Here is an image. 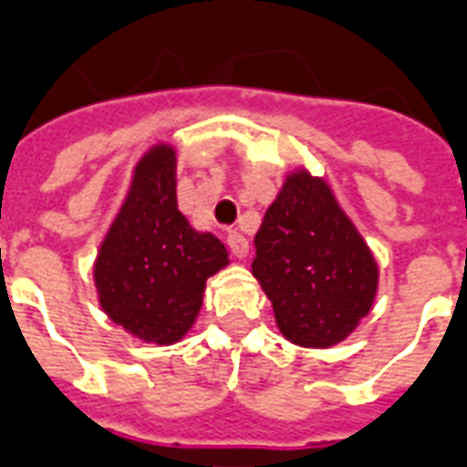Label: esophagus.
<instances>
[{
  "instance_id": "obj_1",
  "label": "esophagus",
  "mask_w": 467,
  "mask_h": 467,
  "mask_svg": "<svg viewBox=\"0 0 467 467\" xmlns=\"http://www.w3.org/2000/svg\"><path fill=\"white\" fill-rule=\"evenodd\" d=\"M226 244H228V251H231L236 259H246V256H249V241L244 239L239 231H228Z\"/></svg>"
}]
</instances>
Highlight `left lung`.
I'll return each mask as SVG.
<instances>
[{
    "label": "left lung",
    "mask_w": 467,
    "mask_h": 467,
    "mask_svg": "<svg viewBox=\"0 0 467 467\" xmlns=\"http://www.w3.org/2000/svg\"><path fill=\"white\" fill-rule=\"evenodd\" d=\"M254 246L251 274L294 345H339L372 309L377 261L324 178L304 168L286 175Z\"/></svg>",
    "instance_id": "left-lung-1"
}]
</instances>
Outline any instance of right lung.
I'll return each instance as SVG.
<instances>
[{
	"instance_id": "obj_1",
	"label": "right lung",
	"mask_w": 467,
	"mask_h": 467,
	"mask_svg": "<svg viewBox=\"0 0 467 467\" xmlns=\"http://www.w3.org/2000/svg\"><path fill=\"white\" fill-rule=\"evenodd\" d=\"M226 264V246L178 211L175 148L153 145L95 259L102 312L143 342L173 345L196 322L206 279Z\"/></svg>"
}]
</instances>
